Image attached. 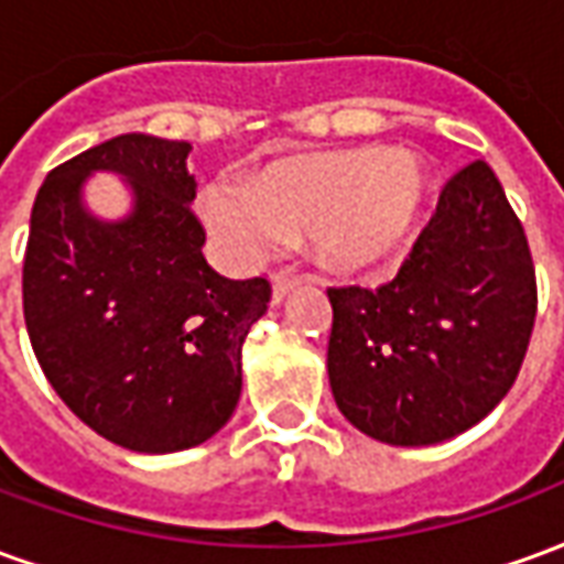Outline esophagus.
<instances>
[{
  "instance_id": "34e87169",
  "label": "esophagus",
  "mask_w": 564,
  "mask_h": 564,
  "mask_svg": "<svg viewBox=\"0 0 564 564\" xmlns=\"http://www.w3.org/2000/svg\"><path fill=\"white\" fill-rule=\"evenodd\" d=\"M295 286H299V278H295V274H290V271H274V274H271V302L281 305L283 299H286V293L295 290Z\"/></svg>"
}]
</instances>
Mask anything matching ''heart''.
<instances>
[{
    "instance_id": "1",
    "label": "heart",
    "mask_w": 564,
    "mask_h": 564,
    "mask_svg": "<svg viewBox=\"0 0 564 564\" xmlns=\"http://www.w3.org/2000/svg\"><path fill=\"white\" fill-rule=\"evenodd\" d=\"M425 189L423 160L411 150H323L269 162L247 186L214 181L202 189L198 210L245 257L283 232H305L326 269L366 271L402 250Z\"/></svg>"
}]
</instances>
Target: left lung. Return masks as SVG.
<instances>
[{"mask_svg":"<svg viewBox=\"0 0 564 564\" xmlns=\"http://www.w3.org/2000/svg\"><path fill=\"white\" fill-rule=\"evenodd\" d=\"M329 383L350 423L392 447L462 435L520 375L538 286L529 241L484 160L447 181L411 257L378 290L332 286Z\"/></svg>","mask_w":564,"mask_h":564,"instance_id":"1","label":"left lung"}]
</instances>
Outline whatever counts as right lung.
<instances>
[{
	"label": "right lung",
	"instance_id": "1",
	"mask_svg": "<svg viewBox=\"0 0 564 564\" xmlns=\"http://www.w3.org/2000/svg\"><path fill=\"white\" fill-rule=\"evenodd\" d=\"M186 141L129 132L44 177L23 257L32 350L68 411L111 444L177 453L217 435L241 399V344L269 311L265 278L229 281L202 257ZM115 171L133 210L99 221L83 181Z\"/></svg>",
	"mask_w": 564,
	"mask_h": 564
}]
</instances>
